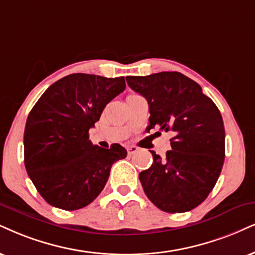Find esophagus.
I'll return each instance as SVG.
<instances>
[{
    "label": "esophagus",
    "mask_w": 255,
    "mask_h": 255,
    "mask_svg": "<svg viewBox=\"0 0 255 255\" xmlns=\"http://www.w3.org/2000/svg\"><path fill=\"white\" fill-rule=\"evenodd\" d=\"M127 150H128V155L131 156V155H133V153H136L139 149H138V147H137V146H134V145H128V146L127 147Z\"/></svg>",
    "instance_id": "34e87169"
}]
</instances>
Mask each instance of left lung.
<instances>
[{
  "label": "left lung",
  "instance_id": "obj_1",
  "mask_svg": "<svg viewBox=\"0 0 255 255\" xmlns=\"http://www.w3.org/2000/svg\"><path fill=\"white\" fill-rule=\"evenodd\" d=\"M149 104V127L171 132V150L139 174L144 193L157 208L184 213L207 199L225 161V127L219 109L197 83L180 72L127 77Z\"/></svg>",
  "mask_w": 255,
  "mask_h": 255
}]
</instances>
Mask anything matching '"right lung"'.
<instances>
[{"mask_svg": "<svg viewBox=\"0 0 255 255\" xmlns=\"http://www.w3.org/2000/svg\"><path fill=\"white\" fill-rule=\"evenodd\" d=\"M125 90L124 77L74 73L55 81L40 97L24 128V165L39 194L64 210L86 207L109 180L127 150L93 145L89 130L103 110Z\"/></svg>", "mask_w": 255, "mask_h": 255, "instance_id": "1", "label": "right lung"}]
</instances>
